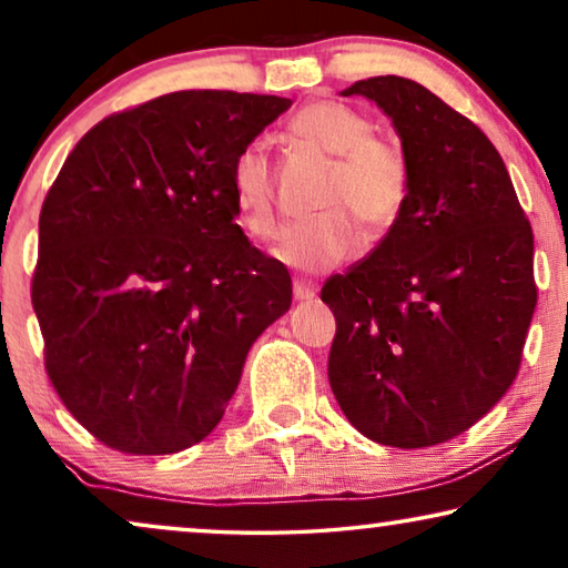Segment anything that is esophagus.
I'll return each mask as SVG.
<instances>
[{
	"mask_svg": "<svg viewBox=\"0 0 568 568\" xmlns=\"http://www.w3.org/2000/svg\"><path fill=\"white\" fill-rule=\"evenodd\" d=\"M317 294L315 284L305 282V278H294V300L297 302H310Z\"/></svg>",
	"mask_w": 568,
	"mask_h": 568,
	"instance_id": "1",
	"label": "esophagus"
}]
</instances>
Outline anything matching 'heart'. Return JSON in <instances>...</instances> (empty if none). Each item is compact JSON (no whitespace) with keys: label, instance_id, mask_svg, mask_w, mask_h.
Returning <instances> with one entry per match:
<instances>
[{"label":"heart","instance_id":"b5f03b06","mask_svg":"<svg viewBox=\"0 0 568 568\" xmlns=\"http://www.w3.org/2000/svg\"><path fill=\"white\" fill-rule=\"evenodd\" d=\"M297 142L333 158L321 201L323 212L282 230L274 258L294 271L323 274L352 258L362 245L390 235L406 212L410 168L390 139L375 136L372 121L338 100H317L290 121ZM230 196L240 222L253 237L268 240L276 230V189L266 144L240 146L230 165Z\"/></svg>","mask_w":568,"mask_h":568}]
</instances>
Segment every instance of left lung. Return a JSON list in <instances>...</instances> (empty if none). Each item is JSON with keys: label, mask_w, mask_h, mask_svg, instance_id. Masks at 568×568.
Returning <instances> with one entry per match:
<instances>
[{"label": "left lung", "mask_w": 568, "mask_h": 568, "mask_svg": "<svg viewBox=\"0 0 568 568\" xmlns=\"http://www.w3.org/2000/svg\"><path fill=\"white\" fill-rule=\"evenodd\" d=\"M344 95L390 115L410 196L390 235L323 286L331 390L372 442L432 447L515 383L538 302L532 227L496 146L424 84L369 77Z\"/></svg>", "instance_id": "8db88e82"}]
</instances>
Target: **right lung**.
<instances>
[{
    "label": "right lung",
    "mask_w": 568,
    "mask_h": 568,
    "mask_svg": "<svg viewBox=\"0 0 568 568\" xmlns=\"http://www.w3.org/2000/svg\"><path fill=\"white\" fill-rule=\"evenodd\" d=\"M290 98L181 90L84 134L38 220L33 310L77 422L129 455L212 434L253 341L292 305L235 224L230 165Z\"/></svg>",
    "instance_id": "1"
}]
</instances>
